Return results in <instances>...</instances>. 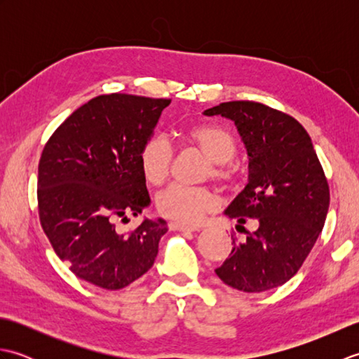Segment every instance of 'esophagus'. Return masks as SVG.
Instances as JSON below:
<instances>
[{"mask_svg":"<svg viewBox=\"0 0 359 359\" xmlns=\"http://www.w3.org/2000/svg\"><path fill=\"white\" fill-rule=\"evenodd\" d=\"M170 230H175V231H184V233H194V231H199L196 226H188V225H182L177 222H170Z\"/></svg>","mask_w":359,"mask_h":359,"instance_id":"34e87169","label":"esophagus"}]
</instances>
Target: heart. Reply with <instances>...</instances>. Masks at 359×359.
Masks as SVG:
<instances>
[{"mask_svg": "<svg viewBox=\"0 0 359 359\" xmlns=\"http://www.w3.org/2000/svg\"><path fill=\"white\" fill-rule=\"evenodd\" d=\"M187 143L202 151L210 158L207 177L220 184L236 187L241 182V172L231 160L238 152V143L225 128L217 125H196L184 134ZM175 149L163 135H152L142 144L139 165L144 180L151 185H160L170 177ZM217 197L208 188L170 185L156 197V208L163 217L182 225H196L203 215L216 210Z\"/></svg>", "mask_w": 359, "mask_h": 359, "instance_id": "b5f03b06", "label": "heart"}]
</instances>
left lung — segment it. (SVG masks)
<instances>
[{"label": "left lung", "instance_id": "1", "mask_svg": "<svg viewBox=\"0 0 359 359\" xmlns=\"http://www.w3.org/2000/svg\"><path fill=\"white\" fill-rule=\"evenodd\" d=\"M231 118L250 156V179L225 215L255 231L234 247L216 274L226 285L261 293L299 271L321 234L330 203L323 165L304 126L256 102H225L203 112Z\"/></svg>", "mask_w": 359, "mask_h": 359}]
</instances>
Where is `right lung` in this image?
Returning a JSON list of instances; mask_svg holds the SVG:
<instances>
[{
	"instance_id": "obj_1",
	"label": "right lung",
	"mask_w": 359,
	"mask_h": 359,
	"mask_svg": "<svg viewBox=\"0 0 359 359\" xmlns=\"http://www.w3.org/2000/svg\"><path fill=\"white\" fill-rule=\"evenodd\" d=\"M171 98L98 95L46 142L38 163V216L57 256L80 279L120 290L156 261L166 222L143 220L118 233L117 220L142 215L149 196L139 165Z\"/></svg>"
}]
</instances>
